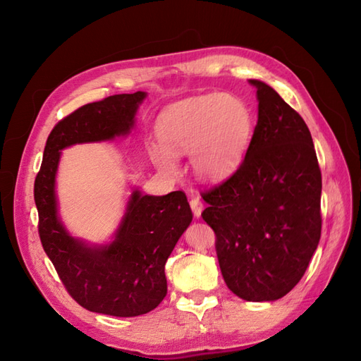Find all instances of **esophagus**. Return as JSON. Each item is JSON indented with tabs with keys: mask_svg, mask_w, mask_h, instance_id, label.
<instances>
[{
	"mask_svg": "<svg viewBox=\"0 0 361 361\" xmlns=\"http://www.w3.org/2000/svg\"><path fill=\"white\" fill-rule=\"evenodd\" d=\"M202 202H201V200L198 198V197H192L190 198V209H192V212H193V214H195V218H200L201 216V212H202Z\"/></svg>",
	"mask_w": 361,
	"mask_h": 361,
	"instance_id": "obj_1",
	"label": "esophagus"
}]
</instances>
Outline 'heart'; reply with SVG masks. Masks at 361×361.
<instances>
[{
  "label": "heart",
  "instance_id": "heart-1",
  "mask_svg": "<svg viewBox=\"0 0 361 361\" xmlns=\"http://www.w3.org/2000/svg\"><path fill=\"white\" fill-rule=\"evenodd\" d=\"M254 131L252 110L234 95L209 94L173 106L157 122V135L165 148H152V160L173 172L172 154L190 152L195 173L204 180L230 177L242 164Z\"/></svg>",
  "mask_w": 361,
  "mask_h": 361
}]
</instances>
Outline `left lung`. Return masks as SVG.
<instances>
[{
    "label": "left lung",
    "mask_w": 361,
    "mask_h": 361,
    "mask_svg": "<svg viewBox=\"0 0 361 361\" xmlns=\"http://www.w3.org/2000/svg\"><path fill=\"white\" fill-rule=\"evenodd\" d=\"M259 119L231 177L204 190L201 216L216 234L228 289L245 301H275L300 283L321 239L322 175L307 123L263 81Z\"/></svg>",
    "instance_id": "8db88e82"
}]
</instances>
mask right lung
Wrapping results in <instances>:
<instances>
[{
  "instance_id": "add662e5",
  "label": "right lung",
  "mask_w": 361,
  "mask_h": 361,
  "mask_svg": "<svg viewBox=\"0 0 361 361\" xmlns=\"http://www.w3.org/2000/svg\"><path fill=\"white\" fill-rule=\"evenodd\" d=\"M145 92L111 95L81 106L51 130L35 180L39 238L68 293L89 312L133 317L154 310L166 296L164 264L192 222L186 193H131L115 240L87 246L71 238L57 216L56 172L60 151L85 142L127 135Z\"/></svg>"
}]
</instances>
